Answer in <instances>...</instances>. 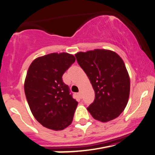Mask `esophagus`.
<instances>
[{"instance_id": "esophagus-1", "label": "esophagus", "mask_w": 155, "mask_h": 155, "mask_svg": "<svg viewBox=\"0 0 155 155\" xmlns=\"http://www.w3.org/2000/svg\"><path fill=\"white\" fill-rule=\"evenodd\" d=\"M78 95H79V97L80 98H81L82 97V93H81V91L80 90L79 92H78Z\"/></svg>"}]
</instances>
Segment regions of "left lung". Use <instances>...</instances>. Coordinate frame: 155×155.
<instances>
[{
	"mask_svg": "<svg viewBox=\"0 0 155 155\" xmlns=\"http://www.w3.org/2000/svg\"><path fill=\"white\" fill-rule=\"evenodd\" d=\"M95 93L87 110L96 120L107 122L119 116L128 103L130 79L124 61L115 52L97 49L76 53Z\"/></svg>",
	"mask_w": 155,
	"mask_h": 155,
	"instance_id": "8db88e82",
	"label": "left lung"
}]
</instances>
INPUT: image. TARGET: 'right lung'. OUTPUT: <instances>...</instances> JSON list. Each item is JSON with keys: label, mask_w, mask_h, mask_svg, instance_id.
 <instances>
[{"label": "right lung", "mask_w": 155, "mask_h": 155, "mask_svg": "<svg viewBox=\"0 0 155 155\" xmlns=\"http://www.w3.org/2000/svg\"><path fill=\"white\" fill-rule=\"evenodd\" d=\"M75 61L68 53H51L37 58L28 69L24 92L33 115L44 127L60 131L71 124L78 102L62 76Z\"/></svg>", "instance_id": "right-lung-1"}]
</instances>
